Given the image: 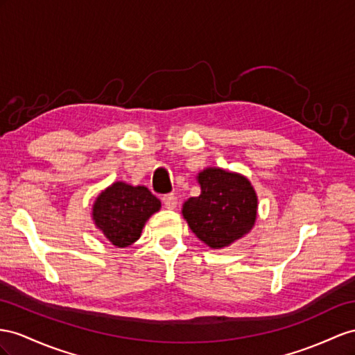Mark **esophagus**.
Here are the masks:
<instances>
[{
    "mask_svg": "<svg viewBox=\"0 0 355 355\" xmlns=\"http://www.w3.org/2000/svg\"><path fill=\"white\" fill-rule=\"evenodd\" d=\"M163 204H165V207L169 208V210H174V208H177V205H178L177 196L174 193L165 195V196H163Z\"/></svg>",
    "mask_w": 355,
    "mask_h": 355,
    "instance_id": "34e87169",
    "label": "esophagus"
}]
</instances>
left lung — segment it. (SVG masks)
<instances>
[{
	"mask_svg": "<svg viewBox=\"0 0 355 355\" xmlns=\"http://www.w3.org/2000/svg\"><path fill=\"white\" fill-rule=\"evenodd\" d=\"M196 180L201 195L189 198L181 213L199 240L211 249H223L252 231L258 196L248 177L210 166Z\"/></svg>",
	"mask_w": 355,
	"mask_h": 355,
	"instance_id": "left-lung-1",
	"label": "left lung"
}]
</instances>
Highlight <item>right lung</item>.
Segmentation results:
<instances>
[{"label": "right lung", "instance_id": "add662e5", "mask_svg": "<svg viewBox=\"0 0 355 355\" xmlns=\"http://www.w3.org/2000/svg\"><path fill=\"white\" fill-rule=\"evenodd\" d=\"M160 201L145 186L115 181L93 204V222L115 248H129L139 240L145 223L160 210Z\"/></svg>", "mask_w": 355, "mask_h": 355}]
</instances>
